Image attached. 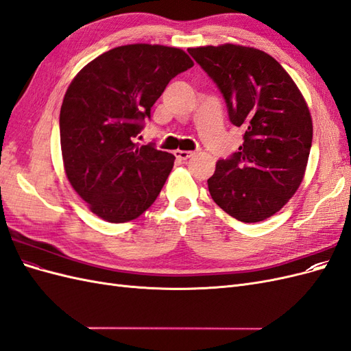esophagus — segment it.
I'll return each instance as SVG.
<instances>
[{
  "mask_svg": "<svg viewBox=\"0 0 351 351\" xmlns=\"http://www.w3.org/2000/svg\"><path fill=\"white\" fill-rule=\"evenodd\" d=\"M174 155L180 159V161H187L189 158L193 156V152H189V151H176Z\"/></svg>",
  "mask_w": 351,
  "mask_h": 351,
  "instance_id": "esophagus-1",
  "label": "esophagus"
}]
</instances>
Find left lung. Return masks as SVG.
<instances>
[{"mask_svg": "<svg viewBox=\"0 0 351 351\" xmlns=\"http://www.w3.org/2000/svg\"><path fill=\"white\" fill-rule=\"evenodd\" d=\"M187 51L222 93L231 124L244 129L239 151L218 159L209 193L232 218L267 219L303 180L313 136L309 108L267 52L231 44Z\"/></svg>", "mask_w": 351, "mask_h": 351, "instance_id": "left-lung-1", "label": "left lung"}]
</instances>
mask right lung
<instances>
[{
    "label": "right lung",
    "instance_id": "add662e5",
    "mask_svg": "<svg viewBox=\"0 0 351 351\" xmlns=\"http://www.w3.org/2000/svg\"><path fill=\"white\" fill-rule=\"evenodd\" d=\"M190 67L182 49L134 44L104 52L70 83L60 111L62 161L93 214L132 221L158 197L176 158L136 139L169 80Z\"/></svg>",
    "mask_w": 351,
    "mask_h": 351
}]
</instances>
